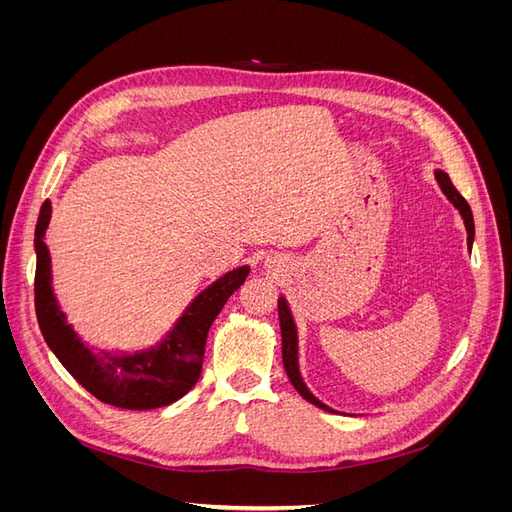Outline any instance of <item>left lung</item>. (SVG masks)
<instances>
[{
    "label": "left lung",
    "instance_id": "8db88e82",
    "mask_svg": "<svg viewBox=\"0 0 512 512\" xmlns=\"http://www.w3.org/2000/svg\"><path fill=\"white\" fill-rule=\"evenodd\" d=\"M436 181L440 185V190L446 194V198L451 200L453 207L459 211V215L463 218V224H466V230H468V247H472L474 243V218H472V209L470 205L466 203V198H463L457 188L453 185L451 177H448L444 170H436ZM277 312H280V329H282V359H284V369L286 374L292 382L294 389L299 391V395L303 399H307L309 404H314L322 410L327 412H335L333 408H329L327 404H322V401L307 389V384L303 382L301 378V371H299V335H297V324H294V318H292V312L288 307V301L286 297H280V301H277Z\"/></svg>",
    "mask_w": 512,
    "mask_h": 512
}]
</instances>
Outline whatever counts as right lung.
I'll use <instances>...</instances> for the list:
<instances>
[{
	"label": "right lung",
	"mask_w": 512,
	"mask_h": 512,
	"mask_svg": "<svg viewBox=\"0 0 512 512\" xmlns=\"http://www.w3.org/2000/svg\"><path fill=\"white\" fill-rule=\"evenodd\" d=\"M51 211V203L44 200L34 239L36 316L44 342L72 378L108 406L153 410L175 404L198 382L211 324L222 312L230 294L245 282L250 267L243 265L232 269L207 286L185 307L175 327L156 346L136 352L102 350L98 354L76 335L53 292L51 254L44 243Z\"/></svg>",
	"instance_id": "obj_1"
}]
</instances>
